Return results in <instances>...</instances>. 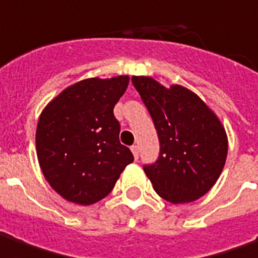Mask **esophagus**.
Listing matches in <instances>:
<instances>
[{"label": "esophagus", "mask_w": 258, "mask_h": 258, "mask_svg": "<svg viewBox=\"0 0 258 258\" xmlns=\"http://www.w3.org/2000/svg\"><path fill=\"white\" fill-rule=\"evenodd\" d=\"M131 150H132L133 156H135V159H138V157H139V147L132 146V147H131Z\"/></svg>", "instance_id": "1"}]
</instances>
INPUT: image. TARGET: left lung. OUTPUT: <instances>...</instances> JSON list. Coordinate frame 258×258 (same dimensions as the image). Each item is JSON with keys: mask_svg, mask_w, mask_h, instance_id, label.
Listing matches in <instances>:
<instances>
[{"mask_svg": "<svg viewBox=\"0 0 258 258\" xmlns=\"http://www.w3.org/2000/svg\"><path fill=\"white\" fill-rule=\"evenodd\" d=\"M160 140L159 160L145 166L154 191L171 204L200 200L216 184L227 156L221 119L191 90L168 88L146 76H133Z\"/></svg>", "mask_w": 258, "mask_h": 258, "instance_id": "left-lung-1", "label": "left lung"}]
</instances>
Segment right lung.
Instances as JSON below:
<instances>
[{
    "label": "right lung",
    "instance_id": "obj_1",
    "mask_svg": "<svg viewBox=\"0 0 258 258\" xmlns=\"http://www.w3.org/2000/svg\"><path fill=\"white\" fill-rule=\"evenodd\" d=\"M129 76L85 78L51 99L39 116L36 154L49 185L66 201L92 205L111 192L133 161L119 142L113 106Z\"/></svg>",
    "mask_w": 258,
    "mask_h": 258
}]
</instances>
